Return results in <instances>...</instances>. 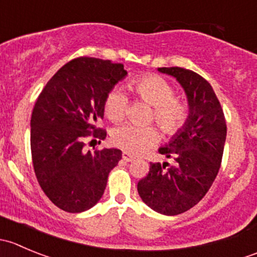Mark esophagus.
Segmentation results:
<instances>
[{"instance_id": "obj_1", "label": "esophagus", "mask_w": 257, "mask_h": 257, "mask_svg": "<svg viewBox=\"0 0 257 257\" xmlns=\"http://www.w3.org/2000/svg\"><path fill=\"white\" fill-rule=\"evenodd\" d=\"M121 158H123V160H125V162H132V160H134V155H132L131 153L128 152L121 153Z\"/></svg>"}]
</instances>
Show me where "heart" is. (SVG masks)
I'll list each match as a JSON object with an SVG mask.
<instances>
[{
  "instance_id": "obj_1",
  "label": "heart",
  "mask_w": 257,
  "mask_h": 257,
  "mask_svg": "<svg viewBox=\"0 0 257 257\" xmlns=\"http://www.w3.org/2000/svg\"><path fill=\"white\" fill-rule=\"evenodd\" d=\"M132 88L139 98L154 107L152 119L163 133L174 136L184 128L189 118V109L185 103L175 98L174 87L167 79L158 74H145L132 80ZM128 104V95L120 88H114L104 100L105 115L113 123H119L125 118ZM112 142L120 149L139 154L159 142V133L154 126L141 128L125 124L113 132Z\"/></svg>"
}]
</instances>
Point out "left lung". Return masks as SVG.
<instances>
[{
    "mask_svg": "<svg viewBox=\"0 0 257 257\" xmlns=\"http://www.w3.org/2000/svg\"><path fill=\"white\" fill-rule=\"evenodd\" d=\"M181 84L186 93L189 118L172 141L159 149L175 162L150 163L147 177L138 181L142 200L154 211L178 215L195 206L214 183L224 153L226 121L210 83L190 69L158 68Z\"/></svg>",
    "mask_w": 257,
    "mask_h": 257,
    "instance_id": "left-lung-1",
    "label": "left lung"
}]
</instances>
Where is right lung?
Here are the masks:
<instances>
[{
  "label": "right lung",
  "instance_id": "right-lung-1",
  "mask_svg": "<svg viewBox=\"0 0 257 257\" xmlns=\"http://www.w3.org/2000/svg\"><path fill=\"white\" fill-rule=\"evenodd\" d=\"M120 63L78 57L64 64L38 95L31 116V153L38 184L47 198L67 212L90 209L102 198L119 149L85 152L88 137L107 132L97 123L104 100L126 76Z\"/></svg>",
  "mask_w": 257,
  "mask_h": 257
}]
</instances>
